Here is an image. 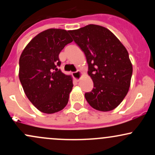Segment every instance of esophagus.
I'll return each mask as SVG.
<instances>
[{
  "mask_svg": "<svg viewBox=\"0 0 155 155\" xmlns=\"http://www.w3.org/2000/svg\"><path fill=\"white\" fill-rule=\"evenodd\" d=\"M81 74H82L81 71H77L73 73V76H74V79H75L76 80H77V81H79V79H81Z\"/></svg>",
  "mask_w": 155,
  "mask_h": 155,
  "instance_id": "obj_1",
  "label": "esophagus"
}]
</instances>
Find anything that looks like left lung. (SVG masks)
<instances>
[{"label":"left lung","mask_w":155,"mask_h":155,"mask_svg":"<svg viewBox=\"0 0 155 155\" xmlns=\"http://www.w3.org/2000/svg\"><path fill=\"white\" fill-rule=\"evenodd\" d=\"M68 32L84 53L88 74L93 81L94 88L84 95L87 101L97 111L114 109L130 86L133 65L127 49L103 26L88 25Z\"/></svg>","instance_id":"left-lung-1"}]
</instances>
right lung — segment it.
<instances>
[{
    "label": "right lung",
    "instance_id": "add662e5",
    "mask_svg": "<svg viewBox=\"0 0 155 155\" xmlns=\"http://www.w3.org/2000/svg\"><path fill=\"white\" fill-rule=\"evenodd\" d=\"M73 40L68 31L46 30L35 35L19 58V78L25 93L37 109L45 114L63 110L68 102L73 79L58 70L59 54Z\"/></svg>",
    "mask_w": 155,
    "mask_h": 155
}]
</instances>
